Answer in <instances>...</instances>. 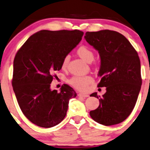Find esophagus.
I'll return each instance as SVG.
<instances>
[{
    "label": "esophagus",
    "mask_w": 150,
    "mask_h": 150,
    "mask_svg": "<svg viewBox=\"0 0 150 150\" xmlns=\"http://www.w3.org/2000/svg\"><path fill=\"white\" fill-rule=\"evenodd\" d=\"M78 96H79V97H83V98L88 97V95H85V94H83V93H79V94H78Z\"/></svg>",
    "instance_id": "esophagus-1"
}]
</instances>
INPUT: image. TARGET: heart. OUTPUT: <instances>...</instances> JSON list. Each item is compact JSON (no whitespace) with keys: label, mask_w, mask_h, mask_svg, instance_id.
Returning a JSON list of instances; mask_svg holds the SVG:
<instances>
[{"label":"heart","mask_w":150,"mask_h":150,"mask_svg":"<svg viewBox=\"0 0 150 150\" xmlns=\"http://www.w3.org/2000/svg\"><path fill=\"white\" fill-rule=\"evenodd\" d=\"M77 55L86 62H91L94 60L95 55L93 51L86 46H81L77 49ZM69 60V55H66L62 62V68L66 69ZM93 82V79L90 76H74L69 80V83L76 89L81 91H86L90 83Z\"/></svg>","instance_id":"obj_1"}]
</instances>
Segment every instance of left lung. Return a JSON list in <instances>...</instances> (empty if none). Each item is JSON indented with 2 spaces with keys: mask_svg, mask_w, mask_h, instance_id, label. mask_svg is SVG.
<instances>
[{
  "mask_svg": "<svg viewBox=\"0 0 150 150\" xmlns=\"http://www.w3.org/2000/svg\"><path fill=\"white\" fill-rule=\"evenodd\" d=\"M85 38L100 55L101 79L97 87L106 88L90 117L105 126L117 125L129 117L137 101L142 85L139 56L129 40L116 31L86 32ZM90 97H100L97 92Z\"/></svg>",
  "mask_w": 150,
  "mask_h": 150,
  "instance_id": "8db88e82",
  "label": "left lung"
}]
</instances>
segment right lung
I'll return each mask as SVG.
<instances>
[{"label": "right lung", "instance_id": "right-lung-1", "mask_svg": "<svg viewBox=\"0 0 150 150\" xmlns=\"http://www.w3.org/2000/svg\"><path fill=\"white\" fill-rule=\"evenodd\" d=\"M83 35L79 30H44L31 35L18 50L12 85L22 112L32 123L49 128L66 116L69 100L76 93L67 84L60 92L50 87L54 71L61 69L63 58Z\"/></svg>", "mask_w": 150, "mask_h": 150}]
</instances>
